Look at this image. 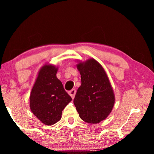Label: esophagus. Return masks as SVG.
<instances>
[{
    "label": "esophagus",
    "mask_w": 154,
    "mask_h": 154,
    "mask_svg": "<svg viewBox=\"0 0 154 154\" xmlns=\"http://www.w3.org/2000/svg\"><path fill=\"white\" fill-rule=\"evenodd\" d=\"M69 95L71 96L72 98L73 99L74 97H75V94H76V90L72 89L71 90H70L69 92Z\"/></svg>",
    "instance_id": "obj_1"
}]
</instances>
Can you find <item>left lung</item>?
Returning <instances> with one entry per match:
<instances>
[{
	"instance_id": "1",
	"label": "left lung",
	"mask_w": 154,
	"mask_h": 154,
	"mask_svg": "<svg viewBox=\"0 0 154 154\" xmlns=\"http://www.w3.org/2000/svg\"><path fill=\"white\" fill-rule=\"evenodd\" d=\"M77 66L82 84L75 94L74 105L82 120L99 123L107 118L115 103L108 77L103 66L94 59L79 62Z\"/></svg>"
}]
</instances>
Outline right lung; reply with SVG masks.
I'll use <instances>...</instances> for the list:
<instances>
[{
    "label": "right lung",
    "instance_id": "right-lung-1",
    "mask_svg": "<svg viewBox=\"0 0 154 154\" xmlns=\"http://www.w3.org/2000/svg\"><path fill=\"white\" fill-rule=\"evenodd\" d=\"M57 68L44 65L32 89L30 106L33 114L44 124L53 125L62 118V112L72 98L56 77Z\"/></svg>",
    "mask_w": 154,
    "mask_h": 154
}]
</instances>
